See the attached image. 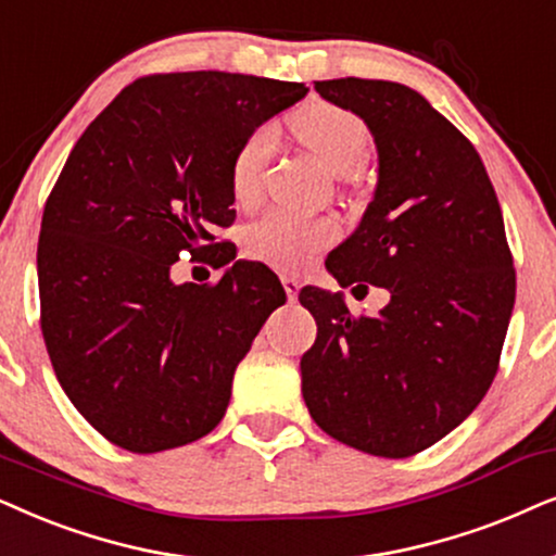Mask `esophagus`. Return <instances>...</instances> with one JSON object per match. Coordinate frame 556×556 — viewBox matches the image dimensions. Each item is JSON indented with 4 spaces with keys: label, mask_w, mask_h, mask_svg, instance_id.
Instances as JSON below:
<instances>
[{
    "label": "esophagus",
    "mask_w": 556,
    "mask_h": 556,
    "mask_svg": "<svg viewBox=\"0 0 556 556\" xmlns=\"http://www.w3.org/2000/svg\"><path fill=\"white\" fill-rule=\"evenodd\" d=\"M282 285H285L287 298H290L292 302L298 300V292H300V279L294 277V274H282Z\"/></svg>",
    "instance_id": "esophagus-1"
}]
</instances>
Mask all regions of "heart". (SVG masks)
Instances as JSON below:
<instances>
[{"mask_svg": "<svg viewBox=\"0 0 556 556\" xmlns=\"http://www.w3.org/2000/svg\"><path fill=\"white\" fill-rule=\"evenodd\" d=\"M294 131L302 142L328 165L332 173H353L364 165L371 150V131L366 122L353 111L340 109L336 103H309L294 116ZM271 124H262L236 147L228 185L236 203L256 201L262 190L264 169L274 152ZM338 239V224L325 216H302L285 208H266L243 226V251L256 262H264L282 271H300Z\"/></svg>", "mask_w": 556, "mask_h": 556, "instance_id": "heart-1", "label": "heart"}]
</instances>
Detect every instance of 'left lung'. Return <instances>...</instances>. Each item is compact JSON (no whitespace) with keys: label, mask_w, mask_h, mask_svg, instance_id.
<instances>
[{"label":"left lung","mask_w":556,"mask_h":556,"mask_svg":"<svg viewBox=\"0 0 556 556\" xmlns=\"http://www.w3.org/2000/svg\"><path fill=\"white\" fill-rule=\"evenodd\" d=\"M315 91L364 118L379 150L374 201L325 266L340 287L391 300L351 315L338 292H300L317 323L302 396L332 440L409 457L453 432L498 371L516 300L501 205L476 147L425 96L366 78Z\"/></svg>","instance_id":"1"}]
</instances>
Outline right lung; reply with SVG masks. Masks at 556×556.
Masks as SVG:
<instances>
[{
  "mask_svg": "<svg viewBox=\"0 0 556 556\" xmlns=\"http://www.w3.org/2000/svg\"><path fill=\"white\" fill-rule=\"evenodd\" d=\"M305 84L192 71L129 84L73 147L37 241L50 364L88 425L129 453L201 440L224 419L236 366L271 309L277 274L236 262L218 282L173 285L169 266L233 254L231 157Z\"/></svg>",
  "mask_w": 556,
  "mask_h": 556,
  "instance_id": "1",
  "label": "right lung"
}]
</instances>
